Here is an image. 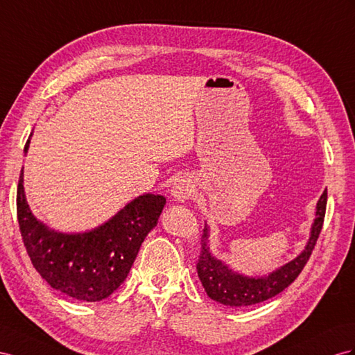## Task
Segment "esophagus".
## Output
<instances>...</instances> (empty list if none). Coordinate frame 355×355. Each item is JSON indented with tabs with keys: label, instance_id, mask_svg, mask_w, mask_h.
Masks as SVG:
<instances>
[{
	"label": "esophagus",
	"instance_id": "obj_1",
	"mask_svg": "<svg viewBox=\"0 0 355 355\" xmlns=\"http://www.w3.org/2000/svg\"><path fill=\"white\" fill-rule=\"evenodd\" d=\"M171 195H172V198L175 199V201L183 202V201H186V199L190 198V195H192V186H190L189 181L180 180L178 183L172 186Z\"/></svg>",
	"mask_w": 355,
	"mask_h": 355
}]
</instances>
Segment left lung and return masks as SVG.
<instances>
[{"label": "left lung", "mask_w": 355, "mask_h": 355, "mask_svg": "<svg viewBox=\"0 0 355 355\" xmlns=\"http://www.w3.org/2000/svg\"><path fill=\"white\" fill-rule=\"evenodd\" d=\"M325 207L327 189L316 204V217L311 230V239H309L304 250L295 259L288 262V264L280 267L279 270L270 272L266 277H248L239 275V272L232 271L228 266L223 264L222 261L214 258L210 252V246H208L210 231H208V226L205 225L196 270L207 295L214 300V302L225 306L241 307L262 303L280 294L282 291L288 288L298 277L300 272L307 264L309 258H311L316 240L322 230Z\"/></svg>", "instance_id": "8db88e82"}]
</instances>
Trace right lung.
<instances>
[{"label":"right lung","mask_w":355,"mask_h":355,"mask_svg":"<svg viewBox=\"0 0 355 355\" xmlns=\"http://www.w3.org/2000/svg\"><path fill=\"white\" fill-rule=\"evenodd\" d=\"M28 145L30 139L25 153ZM165 204V196L145 193L93 231L62 234L33 216L24 192V169L16 195L19 231L34 268L53 289L83 302H100L123 284Z\"/></svg>","instance_id":"add662e5"}]
</instances>
